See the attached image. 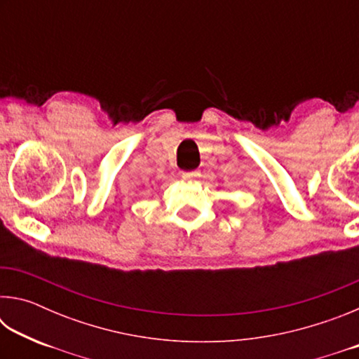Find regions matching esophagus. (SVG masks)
<instances>
[{
	"label": "esophagus",
	"instance_id": "obj_1",
	"mask_svg": "<svg viewBox=\"0 0 359 359\" xmlns=\"http://www.w3.org/2000/svg\"><path fill=\"white\" fill-rule=\"evenodd\" d=\"M198 175H199L198 171H184V172H182V179H184V180H191L194 177H198Z\"/></svg>",
	"mask_w": 359,
	"mask_h": 359
}]
</instances>
